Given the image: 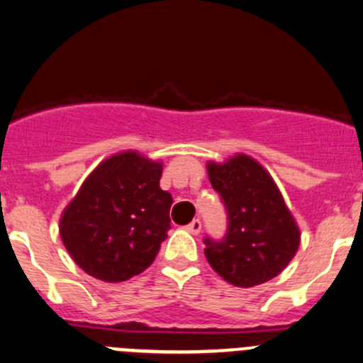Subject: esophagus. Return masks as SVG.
<instances>
[{
	"mask_svg": "<svg viewBox=\"0 0 363 363\" xmlns=\"http://www.w3.org/2000/svg\"><path fill=\"white\" fill-rule=\"evenodd\" d=\"M186 230H188L189 234H193V235L200 234V230H202V223H200V220H193L191 223L186 227Z\"/></svg>",
	"mask_w": 363,
	"mask_h": 363,
	"instance_id": "esophagus-1",
	"label": "esophagus"
}]
</instances>
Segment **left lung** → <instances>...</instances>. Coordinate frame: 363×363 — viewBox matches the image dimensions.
I'll list each match as a JSON object with an SVG mask.
<instances>
[{
    "label": "left lung",
    "mask_w": 363,
    "mask_h": 363,
    "mask_svg": "<svg viewBox=\"0 0 363 363\" xmlns=\"http://www.w3.org/2000/svg\"><path fill=\"white\" fill-rule=\"evenodd\" d=\"M207 175L227 207L221 241L206 238L211 267L235 287L275 279L296 255L300 228L269 172L246 154L207 163Z\"/></svg>",
    "instance_id": "1"
}]
</instances>
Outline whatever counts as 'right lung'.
I'll list each match as a JSON object with an SVG mask.
<instances>
[{"label": "right lung", "instance_id": "1", "mask_svg": "<svg viewBox=\"0 0 363 363\" xmlns=\"http://www.w3.org/2000/svg\"><path fill=\"white\" fill-rule=\"evenodd\" d=\"M163 163L124 150L97 164L60 218V238L90 277L117 284L145 271L170 228Z\"/></svg>", "mask_w": 363, "mask_h": 363}]
</instances>
